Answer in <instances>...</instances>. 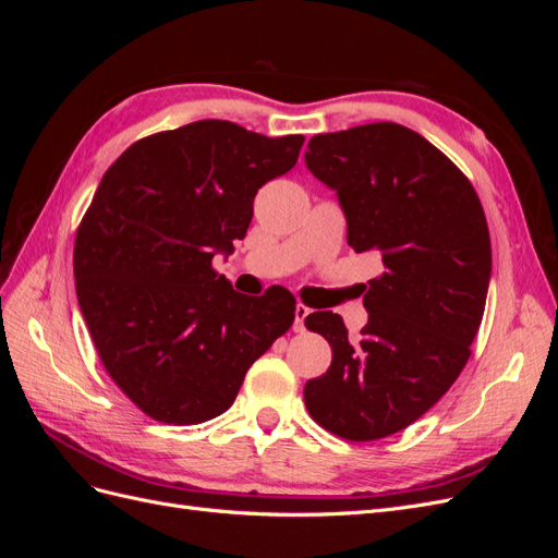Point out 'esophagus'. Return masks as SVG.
Masks as SVG:
<instances>
[{
    "label": "esophagus",
    "mask_w": 558,
    "mask_h": 558,
    "mask_svg": "<svg viewBox=\"0 0 558 558\" xmlns=\"http://www.w3.org/2000/svg\"><path fill=\"white\" fill-rule=\"evenodd\" d=\"M310 307H305L302 305V302H298L295 305V320H293V328H295V332H302L305 330V320H307V316H310Z\"/></svg>",
    "instance_id": "1"
}]
</instances>
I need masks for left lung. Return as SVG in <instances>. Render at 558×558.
<instances>
[{
    "label": "left lung",
    "mask_w": 558,
    "mask_h": 558,
    "mask_svg": "<svg viewBox=\"0 0 558 558\" xmlns=\"http://www.w3.org/2000/svg\"><path fill=\"white\" fill-rule=\"evenodd\" d=\"M305 162L337 193L347 242L384 263L365 286L359 342L342 316H307L332 363L305 384V402L344 440H379L426 414L470 359L492 279L484 209L459 167L398 123L316 134Z\"/></svg>",
    "instance_id": "8db88e82"
}]
</instances>
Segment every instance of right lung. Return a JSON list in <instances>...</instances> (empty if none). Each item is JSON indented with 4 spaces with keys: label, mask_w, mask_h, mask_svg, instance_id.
<instances>
[{
    "label": "right lung",
    "mask_w": 558,
    "mask_h": 558,
    "mask_svg": "<svg viewBox=\"0 0 558 558\" xmlns=\"http://www.w3.org/2000/svg\"><path fill=\"white\" fill-rule=\"evenodd\" d=\"M302 142L197 121L134 142L99 181L76 232V298L107 373L150 418L223 414L291 328L289 291L242 295L211 260L244 240L253 197L291 170Z\"/></svg>",
    "instance_id": "right-lung-1"
}]
</instances>
